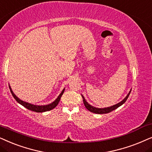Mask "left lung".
Returning <instances> with one entry per match:
<instances>
[{
	"label": "left lung",
	"mask_w": 152,
	"mask_h": 152,
	"mask_svg": "<svg viewBox=\"0 0 152 152\" xmlns=\"http://www.w3.org/2000/svg\"><path fill=\"white\" fill-rule=\"evenodd\" d=\"M130 93H131V91L129 92V94H127V96L125 97L124 99H123L121 102L118 103L117 104L114 105V106H113L108 107V108H95V107H93L92 106H90V105L86 102L83 95H82V97H83V101L85 106H86V108L88 109L89 111H90V112H92V113H96V114H106V113H108L111 112V111L115 110V109L118 108V107L122 106L123 104H124L125 102H126V101L127 100V99H128V97L129 96V94H130Z\"/></svg>",
	"instance_id": "8db88e82"
}]
</instances>
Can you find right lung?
Returning <instances> with one entry per match:
<instances>
[{"instance_id":"1","label":"right lung","mask_w":152,"mask_h":152,"mask_svg":"<svg viewBox=\"0 0 152 152\" xmlns=\"http://www.w3.org/2000/svg\"><path fill=\"white\" fill-rule=\"evenodd\" d=\"M10 92H11V93H12V94L13 97L15 99V100L17 101L18 103H19L20 104L25 107V108L28 109V110H30L31 111H34V112H36V113H43V112H46V111H49L50 110H52V109L55 108L57 106L58 103H59L60 98H61L62 95L63 94L64 91V90L62 91V92L60 93V94L58 96V98L56 99V100L55 101V102H53L52 104L46 105V106H36V105H32L31 104H29V103L23 102V101L19 99L18 98V97L16 96L15 94H14L12 90H11L10 86Z\"/></svg>"}]
</instances>
